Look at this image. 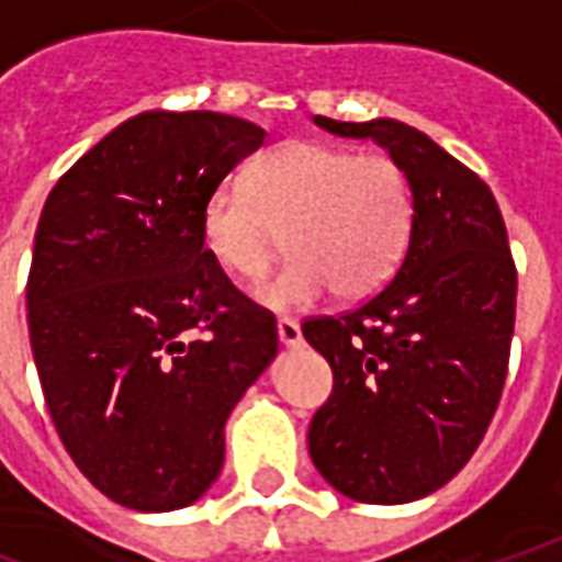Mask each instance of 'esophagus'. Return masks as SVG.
<instances>
[{
    "label": "esophagus",
    "instance_id": "34e87169",
    "mask_svg": "<svg viewBox=\"0 0 562 562\" xmlns=\"http://www.w3.org/2000/svg\"><path fill=\"white\" fill-rule=\"evenodd\" d=\"M277 333H280V341L285 345V348H295V345H301V326L295 323V319L282 317L280 323H277Z\"/></svg>",
    "mask_w": 562,
    "mask_h": 562
}]
</instances>
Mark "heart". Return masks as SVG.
Returning a JSON list of instances; mask_svg holds the SVG:
<instances>
[{"mask_svg": "<svg viewBox=\"0 0 562 562\" xmlns=\"http://www.w3.org/2000/svg\"><path fill=\"white\" fill-rule=\"evenodd\" d=\"M248 189L217 186L202 204L204 251L236 280H258L285 245L295 255L255 299L307 311L333 289L358 301L395 277L414 236V186L389 155L282 143L248 170Z\"/></svg>", "mask_w": 562, "mask_h": 562, "instance_id": "b5f03b06", "label": "heart"}]
</instances>
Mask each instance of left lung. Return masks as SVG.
Here are the masks:
<instances>
[{"mask_svg": "<svg viewBox=\"0 0 562 562\" xmlns=\"http://www.w3.org/2000/svg\"><path fill=\"white\" fill-rule=\"evenodd\" d=\"M314 121L385 148L411 177L416 214L389 285L339 317L301 323L333 367L307 448L345 497L407 504L467 467L497 411L516 319L507 226L492 189L416 126Z\"/></svg>", "mask_w": 562, "mask_h": 562, "instance_id": "left-lung-1", "label": "left lung"}]
</instances>
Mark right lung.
Masks as SVG:
<instances>
[{
  "label": "right lung",
  "instance_id": "add662e5",
  "mask_svg": "<svg viewBox=\"0 0 562 562\" xmlns=\"http://www.w3.org/2000/svg\"><path fill=\"white\" fill-rule=\"evenodd\" d=\"M217 111H146L55 183L27 277L30 348L77 470L143 513L199 501L223 426L277 358V317L204 251V199L263 146Z\"/></svg>",
  "mask_w": 562,
  "mask_h": 562
}]
</instances>
